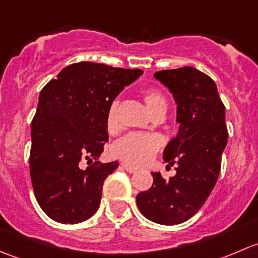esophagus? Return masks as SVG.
Segmentation results:
<instances>
[{
    "label": "esophagus",
    "instance_id": "34e87169",
    "mask_svg": "<svg viewBox=\"0 0 258 258\" xmlns=\"http://www.w3.org/2000/svg\"><path fill=\"white\" fill-rule=\"evenodd\" d=\"M122 167H123L124 170H126L128 173H135V172H137L136 168L132 167V166H128V165H127V163H122Z\"/></svg>",
    "mask_w": 258,
    "mask_h": 258
}]
</instances>
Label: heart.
I'll use <instances>...</instances> for the list:
<instances>
[{
    "mask_svg": "<svg viewBox=\"0 0 258 258\" xmlns=\"http://www.w3.org/2000/svg\"><path fill=\"white\" fill-rule=\"evenodd\" d=\"M146 105L152 114L166 111L167 101L165 96L153 87L142 91ZM106 127L108 132H114L118 127V101H113L106 114ZM162 146V140L157 135L128 134L116 141L112 146V155L132 166H145L150 162Z\"/></svg>",
    "mask_w": 258,
    "mask_h": 258,
    "instance_id": "obj_1",
    "label": "heart"
}]
</instances>
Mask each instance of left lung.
<instances>
[{
  "label": "left lung",
  "mask_w": 258,
  "mask_h": 258,
  "mask_svg": "<svg viewBox=\"0 0 258 258\" xmlns=\"http://www.w3.org/2000/svg\"><path fill=\"white\" fill-rule=\"evenodd\" d=\"M153 76L170 90L177 105V136L163 151L165 162L177 167L170 179L152 172V186L140 192L136 202L148 220L178 225L204 206L217 182L228 137L226 110L215 81L197 69L165 70Z\"/></svg>",
  "instance_id": "1"
}]
</instances>
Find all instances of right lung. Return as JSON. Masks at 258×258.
Segmentation results:
<instances>
[{"instance_id": "add662e5", "label": "right lung", "mask_w": 258, "mask_h": 258, "mask_svg": "<svg viewBox=\"0 0 258 258\" xmlns=\"http://www.w3.org/2000/svg\"><path fill=\"white\" fill-rule=\"evenodd\" d=\"M144 74L95 62L67 66L42 88L31 123L30 173L36 200L59 223H80L100 207L103 181L118 162L86 170L108 141L106 114L124 88Z\"/></svg>"}]
</instances>
